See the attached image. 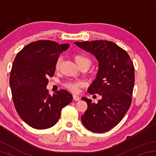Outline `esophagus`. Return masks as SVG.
<instances>
[{
    "label": "esophagus",
    "mask_w": 156,
    "mask_h": 156,
    "mask_svg": "<svg viewBox=\"0 0 156 156\" xmlns=\"http://www.w3.org/2000/svg\"><path fill=\"white\" fill-rule=\"evenodd\" d=\"M73 100H76V101H78V100H80V97L77 96V95H73Z\"/></svg>",
    "instance_id": "34e87169"
}]
</instances>
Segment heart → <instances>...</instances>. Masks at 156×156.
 Instances as JSON below:
<instances>
[{
	"label": "heart",
	"mask_w": 156,
	"mask_h": 156,
	"mask_svg": "<svg viewBox=\"0 0 156 156\" xmlns=\"http://www.w3.org/2000/svg\"><path fill=\"white\" fill-rule=\"evenodd\" d=\"M74 60L79 67L80 66L85 65V64H90L91 65V60L87 56H86L84 54H76L74 56ZM60 63H61V58H58L56 62V65H55V68L58 69L60 67ZM83 85V83L80 81H71L68 82L65 84V87H67L69 90L72 91V92H77L78 89L80 87Z\"/></svg>",
	"instance_id": "b5f03b06"
}]
</instances>
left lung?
I'll list each match as a JSON object with an SVG mask.
<instances>
[{
	"label": "left lung",
	"instance_id": "8db88e82",
	"mask_svg": "<svg viewBox=\"0 0 156 156\" xmlns=\"http://www.w3.org/2000/svg\"><path fill=\"white\" fill-rule=\"evenodd\" d=\"M74 44L90 52L98 62L96 77L87 91L102 97L96 104L87 98H82L87 103L82 122L89 131L104 133L117 125L129 109L135 82L133 64L126 51L113 42L93 41Z\"/></svg>",
	"mask_w": 156,
	"mask_h": 156
}]
</instances>
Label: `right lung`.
Here are the masks:
<instances>
[{"label":"right lung","mask_w":156,"mask_h":156,"mask_svg":"<svg viewBox=\"0 0 156 156\" xmlns=\"http://www.w3.org/2000/svg\"><path fill=\"white\" fill-rule=\"evenodd\" d=\"M69 47L51 41L33 42L18 53L13 62L9 84L14 106L21 119L34 129L54 126L62 108L72 101V95L65 89L51 96L46 89L57 59Z\"/></svg>","instance_id":"add662e5"}]
</instances>
